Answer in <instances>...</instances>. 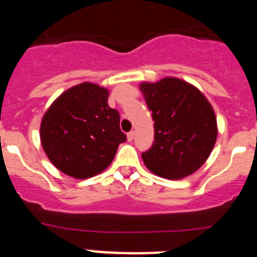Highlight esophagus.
I'll use <instances>...</instances> for the list:
<instances>
[{
    "label": "esophagus",
    "mask_w": 257,
    "mask_h": 257,
    "mask_svg": "<svg viewBox=\"0 0 257 257\" xmlns=\"http://www.w3.org/2000/svg\"><path fill=\"white\" fill-rule=\"evenodd\" d=\"M127 140H128V142H133V140H134V131H130V133L127 134Z\"/></svg>",
    "instance_id": "34e87169"
}]
</instances>
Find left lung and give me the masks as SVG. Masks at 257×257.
<instances>
[{
    "label": "left lung",
    "mask_w": 257,
    "mask_h": 257,
    "mask_svg": "<svg viewBox=\"0 0 257 257\" xmlns=\"http://www.w3.org/2000/svg\"><path fill=\"white\" fill-rule=\"evenodd\" d=\"M154 121V142L142 157L161 178L178 180L201 167L216 143V117L205 95L190 83L167 77L140 85Z\"/></svg>",
    "instance_id": "8db88e82"
}]
</instances>
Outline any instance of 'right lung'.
I'll use <instances>...</instances> for the list:
<instances>
[{
    "mask_svg": "<svg viewBox=\"0 0 257 257\" xmlns=\"http://www.w3.org/2000/svg\"><path fill=\"white\" fill-rule=\"evenodd\" d=\"M108 90L83 82L51 104L41 122V143L56 169L76 179L100 174L126 142L119 113L108 105Z\"/></svg>",
    "mask_w": 257,
    "mask_h": 257,
    "instance_id": "obj_1",
    "label": "right lung"
}]
</instances>
